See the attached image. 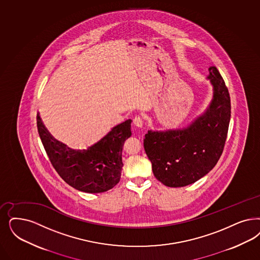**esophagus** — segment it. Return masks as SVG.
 Wrapping results in <instances>:
<instances>
[{
    "mask_svg": "<svg viewBox=\"0 0 260 260\" xmlns=\"http://www.w3.org/2000/svg\"><path fill=\"white\" fill-rule=\"evenodd\" d=\"M134 125L138 127H142L143 125V119L141 116H135L134 119Z\"/></svg>",
    "mask_w": 260,
    "mask_h": 260,
    "instance_id": "34e87169",
    "label": "esophagus"
}]
</instances>
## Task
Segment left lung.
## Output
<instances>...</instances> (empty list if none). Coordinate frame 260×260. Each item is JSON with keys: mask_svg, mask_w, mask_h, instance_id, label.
<instances>
[{"mask_svg": "<svg viewBox=\"0 0 260 260\" xmlns=\"http://www.w3.org/2000/svg\"><path fill=\"white\" fill-rule=\"evenodd\" d=\"M213 100L206 112L187 127L149 131L144 149L156 179L169 187L194 183L212 170L222 155L231 121V97L224 81L212 66L209 76Z\"/></svg>", "mask_w": 260, "mask_h": 260, "instance_id": "8db88e82", "label": "left lung"}]
</instances>
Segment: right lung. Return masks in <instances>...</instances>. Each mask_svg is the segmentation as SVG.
<instances>
[{
    "label": "right lung",
    "instance_id": "1",
    "mask_svg": "<svg viewBox=\"0 0 260 260\" xmlns=\"http://www.w3.org/2000/svg\"><path fill=\"white\" fill-rule=\"evenodd\" d=\"M36 122L50 161L70 186L86 193H102L113 188L120 181L123 146L132 135L131 119L114 126L99 142L83 151L72 150L55 140L38 113Z\"/></svg>",
    "mask_w": 260,
    "mask_h": 260
}]
</instances>
